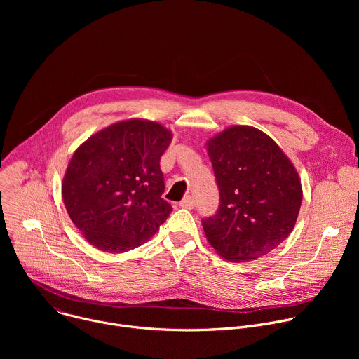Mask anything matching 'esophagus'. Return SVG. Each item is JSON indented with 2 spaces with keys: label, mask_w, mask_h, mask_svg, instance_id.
Masks as SVG:
<instances>
[{
  "label": "esophagus",
  "mask_w": 359,
  "mask_h": 359,
  "mask_svg": "<svg viewBox=\"0 0 359 359\" xmlns=\"http://www.w3.org/2000/svg\"><path fill=\"white\" fill-rule=\"evenodd\" d=\"M180 208H183V209H193L194 208V198L191 196H186L180 201Z\"/></svg>",
  "instance_id": "obj_1"
}]
</instances>
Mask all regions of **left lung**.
<instances>
[{"instance_id": "8db88e82", "label": "left lung", "mask_w": 359, "mask_h": 359, "mask_svg": "<svg viewBox=\"0 0 359 359\" xmlns=\"http://www.w3.org/2000/svg\"><path fill=\"white\" fill-rule=\"evenodd\" d=\"M208 146L220 201L217 212L201 220L203 230L224 259H259L295 226L302 200L298 173L277 143L255 128H229Z\"/></svg>"}]
</instances>
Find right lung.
I'll return each mask as SVG.
<instances>
[{
	"instance_id": "right-lung-1",
	"label": "right lung",
	"mask_w": 359,
	"mask_h": 359,
	"mask_svg": "<svg viewBox=\"0 0 359 359\" xmlns=\"http://www.w3.org/2000/svg\"><path fill=\"white\" fill-rule=\"evenodd\" d=\"M172 133L150 121L111 125L82 143L67 169V212L96 248L122 252L155 234L172 213L161 158Z\"/></svg>"
}]
</instances>
